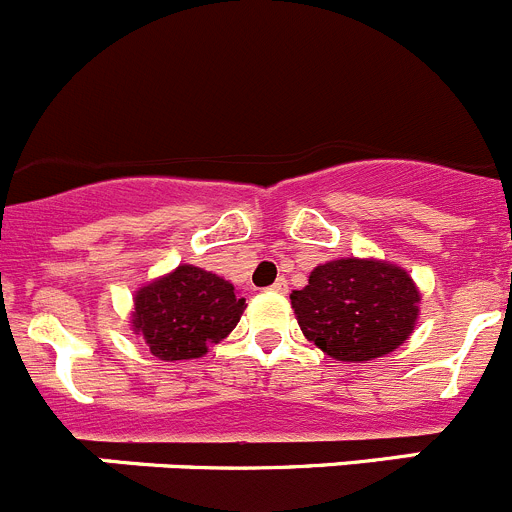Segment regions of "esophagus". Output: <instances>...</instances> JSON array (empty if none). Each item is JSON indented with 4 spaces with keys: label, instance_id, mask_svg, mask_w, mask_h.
Instances as JSON below:
<instances>
[{
    "label": "esophagus",
    "instance_id": "obj_1",
    "mask_svg": "<svg viewBox=\"0 0 512 512\" xmlns=\"http://www.w3.org/2000/svg\"><path fill=\"white\" fill-rule=\"evenodd\" d=\"M287 279H277V282L271 284V292H277V295H287Z\"/></svg>",
    "mask_w": 512,
    "mask_h": 512
}]
</instances>
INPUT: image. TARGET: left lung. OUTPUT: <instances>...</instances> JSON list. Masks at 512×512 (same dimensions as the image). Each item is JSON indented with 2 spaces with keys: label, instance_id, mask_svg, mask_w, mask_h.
Listing matches in <instances>:
<instances>
[{
  "label": "left lung",
  "instance_id": "obj_1",
  "mask_svg": "<svg viewBox=\"0 0 512 512\" xmlns=\"http://www.w3.org/2000/svg\"><path fill=\"white\" fill-rule=\"evenodd\" d=\"M289 300L307 341L336 361L364 364L408 341L420 292L397 264L351 256L315 266Z\"/></svg>",
  "mask_w": 512,
  "mask_h": 512
}]
</instances>
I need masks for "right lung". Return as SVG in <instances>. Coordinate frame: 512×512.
Returning a JSON list of instances; mask_svg holds the SVG:
<instances>
[{
  "instance_id": "add662e5",
  "label": "right lung",
  "mask_w": 512,
  "mask_h": 512,
  "mask_svg": "<svg viewBox=\"0 0 512 512\" xmlns=\"http://www.w3.org/2000/svg\"><path fill=\"white\" fill-rule=\"evenodd\" d=\"M133 302V330L161 361L200 359L228 338L246 310L233 284L192 264L140 287Z\"/></svg>"
}]
</instances>
